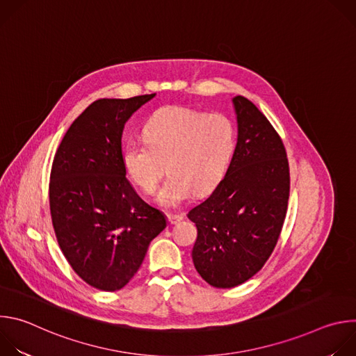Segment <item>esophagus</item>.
<instances>
[{
    "instance_id": "34e87169",
    "label": "esophagus",
    "mask_w": 356,
    "mask_h": 356,
    "mask_svg": "<svg viewBox=\"0 0 356 356\" xmlns=\"http://www.w3.org/2000/svg\"><path fill=\"white\" fill-rule=\"evenodd\" d=\"M166 216H168V220L170 224H177V222L183 221V214H180V213H168Z\"/></svg>"
}]
</instances>
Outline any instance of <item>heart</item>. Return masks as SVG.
<instances>
[{
    "instance_id": "b5f03b06",
    "label": "heart",
    "mask_w": 356,
    "mask_h": 356,
    "mask_svg": "<svg viewBox=\"0 0 356 356\" xmlns=\"http://www.w3.org/2000/svg\"><path fill=\"white\" fill-rule=\"evenodd\" d=\"M145 140L131 139L124 149V166L145 193H154L168 170L172 175L158 202L175 207L193 194L211 191L225 176L236 146L232 120L187 107H165L149 118Z\"/></svg>"
}]
</instances>
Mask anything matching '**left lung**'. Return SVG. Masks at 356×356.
I'll list each match as a JSON object with an SVG mask.
<instances>
[{"instance_id": "obj_1", "label": "left lung", "mask_w": 356, "mask_h": 356, "mask_svg": "<svg viewBox=\"0 0 356 356\" xmlns=\"http://www.w3.org/2000/svg\"><path fill=\"white\" fill-rule=\"evenodd\" d=\"M238 139L214 191L187 214L197 227L191 252L200 276L231 289L257 275L277 243L290 193L284 145L268 118L242 95L232 98Z\"/></svg>"}]
</instances>
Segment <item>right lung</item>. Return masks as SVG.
Listing matches in <instances>:
<instances>
[{"mask_svg": "<svg viewBox=\"0 0 356 356\" xmlns=\"http://www.w3.org/2000/svg\"><path fill=\"white\" fill-rule=\"evenodd\" d=\"M155 95L94 101L54 159L49 202L59 246L73 270L98 290L122 289L168 224L128 181L121 146L125 122Z\"/></svg>", "mask_w": 356, "mask_h": 356, "instance_id": "right-lung-1", "label": "right lung"}]
</instances>
